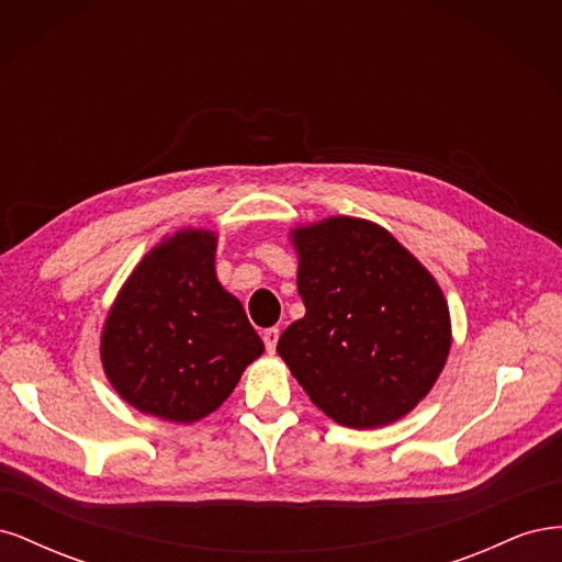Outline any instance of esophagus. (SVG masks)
I'll use <instances>...</instances> for the list:
<instances>
[{"mask_svg":"<svg viewBox=\"0 0 562 562\" xmlns=\"http://www.w3.org/2000/svg\"><path fill=\"white\" fill-rule=\"evenodd\" d=\"M279 335H281V330H279V328H267V330L262 333V339H265V347H267V351H269V353H274V351H277V342H279Z\"/></svg>","mask_w":562,"mask_h":562,"instance_id":"obj_1","label":"esophagus"}]
</instances>
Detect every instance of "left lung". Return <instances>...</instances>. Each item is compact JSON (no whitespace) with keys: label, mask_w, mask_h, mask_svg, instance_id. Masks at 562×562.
Masks as SVG:
<instances>
[{"label":"left lung","mask_w":562,"mask_h":562,"mask_svg":"<svg viewBox=\"0 0 562 562\" xmlns=\"http://www.w3.org/2000/svg\"><path fill=\"white\" fill-rule=\"evenodd\" d=\"M304 314L277 351L316 407L351 429L405 417L452 345L443 291L411 250L361 217L291 232Z\"/></svg>","instance_id":"left-lung-1"}]
</instances>
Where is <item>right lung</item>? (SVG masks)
<instances>
[{
  "label": "right lung",
  "mask_w": 562,
  "mask_h": 562,
  "mask_svg": "<svg viewBox=\"0 0 562 562\" xmlns=\"http://www.w3.org/2000/svg\"><path fill=\"white\" fill-rule=\"evenodd\" d=\"M217 236L180 229L151 248L105 318L100 359L114 391L145 415H211L265 345L215 277Z\"/></svg>",
  "instance_id": "obj_1"
}]
</instances>
